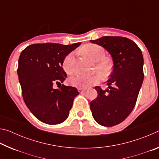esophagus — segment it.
<instances>
[{"mask_svg":"<svg viewBox=\"0 0 159 159\" xmlns=\"http://www.w3.org/2000/svg\"><path fill=\"white\" fill-rule=\"evenodd\" d=\"M87 90V88H78V90L79 91L80 93H83V92H85V91Z\"/></svg>","mask_w":159,"mask_h":159,"instance_id":"esophagus-1","label":"esophagus"}]
</instances>
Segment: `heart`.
I'll use <instances>...</instances> for the list:
<instances>
[{"label": "heart", "mask_w": 159, "mask_h": 159, "mask_svg": "<svg viewBox=\"0 0 159 159\" xmlns=\"http://www.w3.org/2000/svg\"><path fill=\"white\" fill-rule=\"evenodd\" d=\"M81 52L96 61V69L102 76H107L111 69V61L108 57H104V50L99 45L94 43L85 45L81 48ZM63 68L67 74H71L75 70V52L69 53L63 60ZM100 80L98 74L86 76L77 74L70 78L69 82L71 85L77 87L86 88L96 85Z\"/></svg>", "instance_id": "b5f03b06"}]
</instances>
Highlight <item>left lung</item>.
Here are the masks:
<instances>
[{
	"label": "left lung",
	"mask_w": 159,
	"mask_h": 159,
	"mask_svg": "<svg viewBox=\"0 0 159 159\" xmlns=\"http://www.w3.org/2000/svg\"><path fill=\"white\" fill-rule=\"evenodd\" d=\"M90 42L105 48L114 63L109 89L96 86L98 98L90 102L96 122L111 127L123 122L135 106L144 80L143 56L135 43L125 37L103 36Z\"/></svg>",
	"instance_id": "8db88e82"
}]
</instances>
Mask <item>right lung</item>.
<instances>
[{"mask_svg":"<svg viewBox=\"0 0 159 159\" xmlns=\"http://www.w3.org/2000/svg\"><path fill=\"white\" fill-rule=\"evenodd\" d=\"M80 45L32 44L20 54L17 74L24 101L43 123L60 124L69 116L74 99L79 93L71 86L62 84L55 89L53 85H61L66 79L64 59Z\"/></svg>","mask_w":159,"mask_h":159,"instance_id":"add662e5","label":"right lung"}]
</instances>
